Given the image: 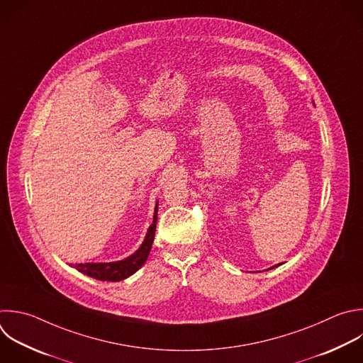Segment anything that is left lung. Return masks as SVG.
<instances>
[{"mask_svg": "<svg viewBox=\"0 0 363 363\" xmlns=\"http://www.w3.org/2000/svg\"><path fill=\"white\" fill-rule=\"evenodd\" d=\"M278 265H281V264H278ZM278 265H277V267H278ZM272 268H275V267H272ZM272 268H271V269H272Z\"/></svg>", "mask_w": 363, "mask_h": 363, "instance_id": "1", "label": "left lung"}]
</instances>
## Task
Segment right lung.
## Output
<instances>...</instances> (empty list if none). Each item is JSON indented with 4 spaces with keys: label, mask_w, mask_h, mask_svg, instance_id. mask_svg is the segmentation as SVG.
<instances>
[{
    "label": "right lung",
    "mask_w": 363,
    "mask_h": 363,
    "mask_svg": "<svg viewBox=\"0 0 363 363\" xmlns=\"http://www.w3.org/2000/svg\"><path fill=\"white\" fill-rule=\"evenodd\" d=\"M157 219H158V205L155 206L154 212V220L151 226L148 228L147 236L144 239L143 245L138 248L137 252H134L131 257L116 261V262H99V264H75L71 265L84 275H88L98 281H109V282H118L123 281L133 274H135L147 261L150 251L152 248V242L155 238V229H157Z\"/></svg>",
    "instance_id": "add662e5"
}]
</instances>
